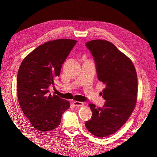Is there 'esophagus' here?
<instances>
[{"mask_svg":"<svg viewBox=\"0 0 157 157\" xmlns=\"http://www.w3.org/2000/svg\"><path fill=\"white\" fill-rule=\"evenodd\" d=\"M73 105L76 107H80V106H82L83 105V103L80 102V101H74L73 102Z\"/></svg>","mask_w":157,"mask_h":157,"instance_id":"1","label":"esophagus"}]
</instances>
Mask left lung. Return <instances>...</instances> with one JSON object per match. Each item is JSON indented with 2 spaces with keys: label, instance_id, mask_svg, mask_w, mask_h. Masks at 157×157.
I'll use <instances>...</instances> for the list:
<instances>
[{
  "label": "left lung",
  "instance_id": "1",
  "mask_svg": "<svg viewBox=\"0 0 157 157\" xmlns=\"http://www.w3.org/2000/svg\"><path fill=\"white\" fill-rule=\"evenodd\" d=\"M86 46L94 58L98 80L105 85L101 92L105 102L103 107L89 104L92 116L85 125L93 135L104 137L119 130L134 109L137 74L132 61L111 42L93 40Z\"/></svg>",
  "mask_w": 157,
  "mask_h": 157
}]
</instances>
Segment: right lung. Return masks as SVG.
I'll return each mask as SVG.
<instances>
[{"label":"right lung","instance_id":"1","mask_svg":"<svg viewBox=\"0 0 157 157\" xmlns=\"http://www.w3.org/2000/svg\"><path fill=\"white\" fill-rule=\"evenodd\" d=\"M77 43L71 39L46 42L23 60L18 70L17 98L21 109L32 126L40 131L58 127L69 102L49 94L62 65Z\"/></svg>","mask_w":157,"mask_h":157}]
</instances>
